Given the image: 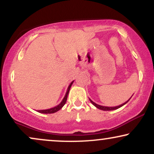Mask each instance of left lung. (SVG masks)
Instances as JSON below:
<instances>
[{
    "instance_id": "obj_1",
    "label": "left lung",
    "mask_w": 154,
    "mask_h": 154,
    "mask_svg": "<svg viewBox=\"0 0 154 154\" xmlns=\"http://www.w3.org/2000/svg\"><path fill=\"white\" fill-rule=\"evenodd\" d=\"M130 98H131V97H130ZM130 98L127 101V102H125V103H123V104H122L119 105V106H101V105H99L97 104H96V103H94V102H92V101L90 100V99H89V100L90 101V102H91L92 104H93L94 106L97 107V108L99 109H100V110H103V111H112V110H115V109H117L120 108V107L123 106V105H125L126 103L128 102V101L130 100Z\"/></svg>"
}]
</instances>
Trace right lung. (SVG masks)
<instances>
[{
    "label": "right lung",
    "mask_w": 154,
    "mask_h": 154,
    "mask_svg": "<svg viewBox=\"0 0 154 154\" xmlns=\"http://www.w3.org/2000/svg\"><path fill=\"white\" fill-rule=\"evenodd\" d=\"M73 81H73L72 82H71V83H70V85H69L68 88H67L66 94H65L64 97L63 98L62 101L60 102V104H58L57 106H54V107H52V108L49 109H45V110H38V112L41 113H53L57 112V111H58L59 110H60V109H62L63 106H64V105L65 104V103H66V102L67 97H68L69 90H70V88L71 87V85H72Z\"/></svg>",
    "instance_id": "obj_1"
}]
</instances>
